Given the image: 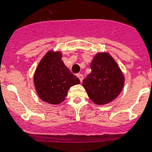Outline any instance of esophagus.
<instances>
[{
    "label": "esophagus",
    "mask_w": 152,
    "mask_h": 152,
    "mask_svg": "<svg viewBox=\"0 0 152 152\" xmlns=\"http://www.w3.org/2000/svg\"><path fill=\"white\" fill-rule=\"evenodd\" d=\"M76 76H77V77L80 79V82L82 83V81H83V75H82V74H80V73H78L77 75H76Z\"/></svg>",
    "instance_id": "34e87169"
}]
</instances>
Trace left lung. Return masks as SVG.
Instances as JSON below:
<instances>
[{"instance_id": "1", "label": "left lung", "mask_w": 152, "mask_h": 152, "mask_svg": "<svg viewBox=\"0 0 152 152\" xmlns=\"http://www.w3.org/2000/svg\"><path fill=\"white\" fill-rule=\"evenodd\" d=\"M90 66L91 72L83 80V87L88 97L100 106L110 103L122 91L125 84L122 71L107 52L97 53Z\"/></svg>"}]
</instances>
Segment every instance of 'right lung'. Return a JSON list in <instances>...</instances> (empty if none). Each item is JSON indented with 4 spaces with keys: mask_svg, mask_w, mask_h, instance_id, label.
I'll use <instances>...</instances> for the list:
<instances>
[{
    "mask_svg": "<svg viewBox=\"0 0 152 152\" xmlns=\"http://www.w3.org/2000/svg\"><path fill=\"white\" fill-rule=\"evenodd\" d=\"M61 58V51L49 50L39 61L34 73V85L39 97L53 105L61 103L69 88L80 83Z\"/></svg>",
    "mask_w": 152,
    "mask_h": 152,
    "instance_id": "1",
    "label": "right lung"
}]
</instances>
